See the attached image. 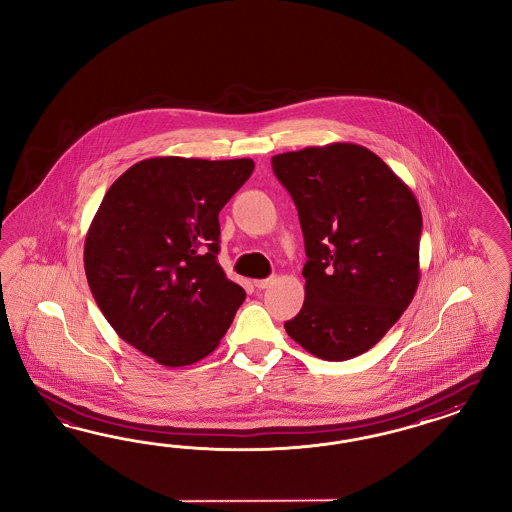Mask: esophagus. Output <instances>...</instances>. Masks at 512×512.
Listing matches in <instances>:
<instances>
[{
	"mask_svg": "<svg viewBox=\"0 0 512 512\" xmlns=\"http://www.w3.org/2000/svg\"><path fill=\"white\" fill-rule=\"evenodd\" d=\"M253 283H255V287H257V289H266V287H270V285L274 283V278L255 279Z\"/></svg>",
	"mask_w": 512,
	"mask_h": 512,
	"instance_id": "obj_1",
	"label": "esophagus"
}]
</instances>
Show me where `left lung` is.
<instances>
[{
	"mask_svg": "<svg viewBox=\"0 0 512 512\" xmlns=\"http://www.w3.org/2000/svg\"><path fill=\"white\" fill-rule=\"evenodd\" d=\"M272 167L295 201L308 255L304 306L285 330L313 357H358L417 293V197L379 155L351 142L274 155Z\"/></svg>",
	"mask_w": 512,
	"mask_h": 512,
	"instance_id": "obj_1",
	"label": "left lung"
}]
</instances>
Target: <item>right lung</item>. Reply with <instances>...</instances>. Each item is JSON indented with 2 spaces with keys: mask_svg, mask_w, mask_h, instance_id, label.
Segmentation results:
<instances>
[{
  "mask_svg": "<svg viewBox=\"0 0 512 512\" xmlns=\"http://www.w3.org/2000/svg\"><path fill=\"white\" fill-rule=\"evenodd\" d=\"M251 159L150 157L110 186L84 242L93 298L116 334L157 364L208 357L246 291L217 263L219 212Z\"/></svg>",
  "mask_w": 512,
  "mask_h": 512,
  "instance_id": "obj_1",
  "label": "right lung"
}]
</instances>
